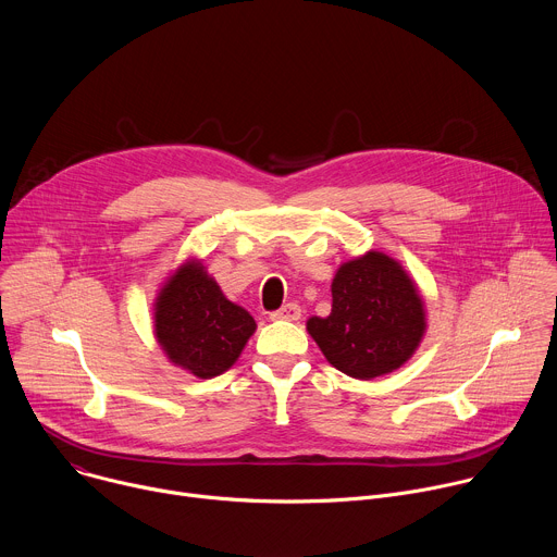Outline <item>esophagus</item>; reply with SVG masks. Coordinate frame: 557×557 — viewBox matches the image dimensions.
<instances>
[{
	"mask_svg": "<svg viewBox=\"0 0 557 557\" xmlns=\"http://www.w3.org/2000/svg\"><path fill=\"white\" fill-rule=\"evenodd\" d=\"M301 317V308L297 304H286L280 310L271 312V320H286V322H297Z\"/></svg>",
	"mask_w": 557,
	"mask_h": 557,
	"instance_id": "1",
	"label": "esophagus"
}]
</instances>
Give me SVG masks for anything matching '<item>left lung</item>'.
Listing matches in <instances>:
<instances>
[{
  "mask_svg": "<svg viewBox=\"0 0 557 557\" xmlns=\"http://www.w3.org/2000/svg\"><path fill=\"white\" fill-rule=\"evenodd\" d=\"M329 317H310L308 335L326 361L361 381L399 370L425 335V304L408 271L381 251L344 262L331 284Z\"/></svg>",
  "mask_w": 557,
  "mask_h": 557,
  "instance_id": "obj_1",
  "label": "left lung"
}]
</instances>
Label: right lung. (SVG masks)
I'll list each match as a JSON object with an SVG mask.
<instances>
[{
  "label": "right lung",
  "mask_w": 557,
  "mask_h": 557,
  "mask_svg": "<svg viewBox=\"0 0 557 557\" xmlns=\"http://www.w3.org/2000/svg\"><path fill=\"white\" fill-rule=\"evenodd\" d=\"M258 324L224 297L200 260L183 262L153 299V335L168 359L198 379L226 372Z\"/></svg>",
  "instance_id": "add662e5"
}]
</instances>
